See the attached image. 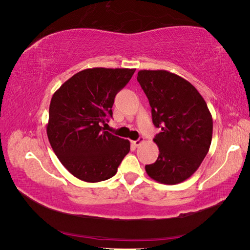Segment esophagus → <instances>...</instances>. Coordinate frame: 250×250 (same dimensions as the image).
Wrapping results in <instances>:
<instances>
[{
    "label": "esophagus",
    "instance_id": "34e87169",
    "mask_svg": "<svg viewBox=\"0 0 250 250\" xmlns=\"http://www.w3.org/2000/svg\"><path fill=\"white\" fill-rule=\"evenodd\" d=\"M143 142V138H139L138 140H135V141H131V143H132V145L134 146H139L141 145V143Z\"/></svg>",
    "mask_w": 250,
    "mask_h": 250
}]
</instances>
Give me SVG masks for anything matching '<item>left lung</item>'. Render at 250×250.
I'll list each match as a JSON object with an SVG mask.
<instances>
[{"instance_id": "8db88e82", "label": "left lung", "mask_w": 250, "mask_h": 250, "mask_svg": "<svg viewBox=\"0 0 250 250\" xmlns=\"http://www.w3.org/2000/svg\"><path fill=\"white\" fill-rule=\"evenodd\" d=\"M138 82L151 105L152 121L161 132L153 141L158 160L146 166L151 179L174 185L191 177L209 150L213 119L193 84L167 70H139Z\"/></svg>"}]
</instances>
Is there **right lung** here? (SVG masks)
I'll return each instance as SVG.
<instances>
[{
	"mask_svg": "<svg viewBox=\"0 0 250 250\" xmlns=\"http://www.w3.org/2000/svg\"><path fill=\"white\" fill-rule=\"evenodd\" d=\"M135 69H83L55 91L46 125L55 154L77 179L96 183L116 174L130 151L129 140L104 131L115 97Z\"/></svg>",
	"mask_w": 250,
	"mask_h": 250,
	"instance_id": "obj_1",
	"label": "right lung"
}]
</instances>
